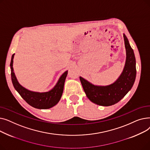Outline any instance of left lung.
<instances>
[{"instance_id":"left-lung-1","label":"left lung","mask_w":150,"mask_h":150,"mask_svg":"<svg viewBox=\"0 0 150 150\" xmlns=\"http://www.w3.org/2000/svg\"><path fill=\"white\" fill-rule=\"evenodd\" d=\"M123 38L127 57L122 72L115 81L107 86H98L80 76L86 96L96 105L103 106L115 105L127 95L134 83L136 76L135 55L125 34Z\"/></svg>"}]
</instances>
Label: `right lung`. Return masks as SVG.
Wrapping results in <instances>:
<instances>
[{"mask_svg": "<svg viewBox=\"0 0 150 150\" xmlns=\"http://www.w3.org/2000/svg\"><path fill=\"white\" fill-rule=\"evenodd\" d=\"M14 56V53L12 55L10 62L11 80L14 88L20 94L22 98L28 105L37 109H47L56 105L59 101L62 95L68 70H66L61 75L57 84L51 90L44 92L31 91L23 87L18 82L13 67Z\"/></svg>", "mask_w": 150, "mask_h": 150, "instance_id": "1", "label": "right lung"}]
</instances>
